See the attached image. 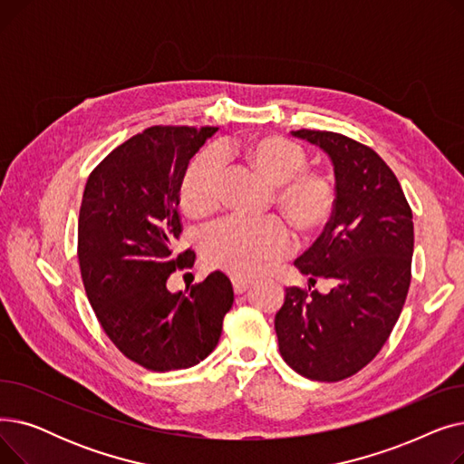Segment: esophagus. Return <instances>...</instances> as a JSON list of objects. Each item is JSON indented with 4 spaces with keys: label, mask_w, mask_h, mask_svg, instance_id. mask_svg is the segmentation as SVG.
I'll return each mask as SVG.
<instances>
[{
    "label": "esophagus",
    "mask_w": 464,
    "mask_h": 464,
    "mask_svg": "<svg viewBox=\"0 0 464 464\" xmlns=\"http://www.w3.org/2000/svg\"><path fill=\"white\" fill-rule=\"evenodd\" d=\"M231 282H233V291L237 295H242L250 287V280H245V278H233Z\"/></svg>",
    "instance_id": "esophagus-1"
}]
</instances>
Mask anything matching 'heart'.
<instances>
[{
  "mask_svg": "<svg viewBox=\"0 0 464 464\" xmlns=\"http://www.w3.org/2000/svg\"><path fill=\"white\" fill-rule=\"evenodd\" d=\"M235 152L273 188V203L294 229L308 238L320 235L336 212L338 189L331 175L308 167L301 144L278 135H256L235 146L219 144L195 156L180 182V207L195 219L214 214L222 201L224 160ZM291 248V237L278 218H229L203 237L205 261L233 276H256L280 261Z\"/></svg>",
  "mask_w": 464,
  "mask_h": 464,
  "instance_id": "obj_1",
  "label": "heart"
}]
</instances>
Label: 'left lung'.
<instances>
[{
    "label": "left lung",
    "instance_id": "obj_1",
    "mask_svg": "<svg viewBox=\"0 0 464 464\" xmlns=\"http://www.w3.org/2000/svg\"><path fill=\"white\" fill-rule=\"evenodd\" d=\"M334 165L338 205L320 238L295 261L303 275L333 282L287 287L275 329L284 361L318 382L353 376L378 355L402 312L413 254L411 208L387 163L343 133L291 131Z\"/></svg>",
    "mask_w": 464,
    "mask_h": 464
}]
</instances>
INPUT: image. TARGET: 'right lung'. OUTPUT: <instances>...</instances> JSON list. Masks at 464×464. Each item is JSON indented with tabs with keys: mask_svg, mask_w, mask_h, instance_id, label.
Returning a JSON list of instances; mask_svg holds the SVG:
<instances>
[{
	"mask_svg": "<svg viewBox=\"0 0 464 464\" xmlns=\"http://www.w3.org/2000/svg\"><path fill=\"white\" fill-rule=\"evenodd\" d=\"M216 131L152 126L116 146L84 188L77 256L88 301L112 344L154 372L201 362L233 304L219 271L179 294L167 289L195 259L189 248L177 252L184 170Z\"/></svg>",
	"mask_w": 464,
	"mask_h": 464,
	"instance_id": "1",
	"label": "right lung"
}]
</instances>
